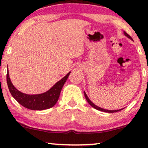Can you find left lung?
<instances>
[{"mask_svg": "<svg viewBox=\"0 0 148 148\" xmlns=\"http://www.w3.org/2000/svg\"><path fill=\"white\" fill-rule=\"evenodd\" d=\"M124 34H125V36H127V37H128V38H130V39H131V40H132V37H131L130 35H129L128 34H127V33H126V32H124ZM84 95H85V97H86V100H87V101H88V103H89V104L91 106H92L93 108H95V109L98 110V111H103V112H106V113H115V112L120 111H121V110H122V109H119V110H113V111H112V110H106V109H104V108H100V107L97 106H96L95 104H94V103H93L92 102V101H90V100L89 98H88V97L87 96V95H86V93L85 92H84Z\"/></svg>", "mask_w": 148, "mask_h": 148, "instance_id": "left-lung-1", "label": "left lung"}]
</instances>
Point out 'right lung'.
Segmentation results:
<instances>
[{
    "instance_id": "add662e5",
    "label": "right lung",
    "mask_w": 148,
    "mask_h": 148,
    "mask_svg": "<svg viewBox=\"0 0 148 148\" xmlns=\"http://www.w3.org/2000/svg\"><path fill=\"white\" fill-rule=\"evenodd\" d=\"M69 74L70 72L58 81L48 91L38 95H27L18 90L11 82L8 70L7 72V84L11 95L20 104L28 109L42 111L51 108L56 103L60 96L61 90L67 81Z\"/></svg>"
}]
</instances>
